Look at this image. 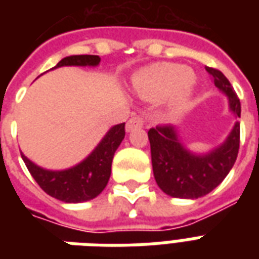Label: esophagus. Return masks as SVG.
Listing matches in <instances>:
<instances>
[{
  "label": "esophagus",
  "instance_id": "obj_1",
  "mask_svg": "<svg viewBox=\"0 0 259 259\" xmlns=\"http://www.w3.org/2000/svg\"><path fill=\"white\" fill-rule=\"evenodd\" d=\"M143 124H144L143 118H140V116H135V118L129 119V122L126 123V132H132V130L143 127Z\"/></svg>",
  "mask_w": 259,
  "mask_h": 259
}]
</instances>
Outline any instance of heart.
I'll return each mask as SVG.
<instances>
[{"label":"heart","instance_id":"obj_1","mask_svg":"<svg viewBox=\"0 0 259 259\" xmlns=\"http://www.w3.org/2000/svg\"><path fill=\"white\" fill-rule=\"evenodd\" d=\"M195 90V79L189 66L180 64H154L143 68L132 77V91L146 101L169 98L174 112L183 111Z\"/></svg>","mask_w":259,"mask_h":259}]
</instances>
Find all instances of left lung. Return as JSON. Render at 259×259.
Wrapping results in <instances>:
<instances>
[{"label": "left lung", "mask_w": 259, "mask_h": 259, "mask_svg": "<svg viewBox=\"0 0 259 259\" xmlns=\"http://www.w3.org/2000/svg\"><path fill=\"white\" fill-rule=\"evenodd\" d=\"M221 93L228 97L229 111L240 118L241 105L233 87L225 74L213 68H205ZM151 146L154 178L165 194L175 198L195 200L211 193L233 168L239 154L240 123L234 122L233 129L222 144L208 152H193L183 144L175 126H157L148 130Z\"/></svg>", "instance_id": "obj_1"}]
</instances>
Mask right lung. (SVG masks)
I'll list each match as a JSON object with an SVG mask.
<instances>
[{
    "label": "right lung",
    "mask_w": 259,
    "mask_h": 259,
    "mask_svg": "<svg viewBox=\"0 0 259 259\" xmlns=\"http://www.w3.org/2000/svg\"><path fill=\"white\" fill-rule=\"evenodd\" d=\"M100 61L101 58L98 55H70L61 59L53 69L62 66H98ZM123 139L124 123L115 124L81 162L61 170L41 168L23 155V152L22 159L31 176L48 195L69 204H77L96 198L105 189L111 176L113 155Z\"/></svg>",
    "instance_id": "1"
}]
</instances>
